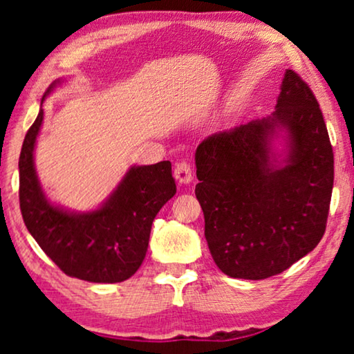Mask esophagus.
<instances>
[{"instance_id":"1","label":"esophagus","mask_w":354,"mask_h":354,"mask_svg":"<svg viewBox=\"0 0 354 354\" xmlns=\"http://www.w3.org/2000/svg\"><path fill=\"white\" fill-rule=\"evenodd\" d=\"M174 177L177 178L178 183H183V185H185V183H190L193 178L190 164H188L187 161L177 162L176 169H174Z\"/></svg>"}]
</instances>
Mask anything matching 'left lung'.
I'll return each instance as SVG.
<instances>
[{"mask_svg": "<svg viewBox=\"0 0 354 354\" xmlns=\"http://www.w3.org/2000/svg\"><path fill=\"white\" fill-rule=\"evenodd\" d=\"M272 115L211 135L198 145L205 236L222 272L261 280L316 248L326 232L333 151L322 111L297 72H285ZM284 135L289 154L272 156Z\"/></svg>", "mask_w": 354, "mask_h": 354, "instance_id": "obj_1", "label": "left lung"}]
</instances>
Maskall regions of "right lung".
<instances>
[{
  "label": "right lung",
  "instance_id": "right-lung-1",
  "mask_svg": "<svg viewBox=\"0 0 354 354\" xmlns=\"http://www.w3.org/2000/svg\"><path fill=\"white\" fill-rule=\"evenodd\" d=\"M41 122L43 109L28 129L19 158V201L27 230L69 277L95 283L124 282L142 266L154 217L177 192L171 162L130 167L96 211H64L46 200L33 166Z\"/></svg>",
  "mask_w": 354,
  "mask_h": 354
}]
</instances>
